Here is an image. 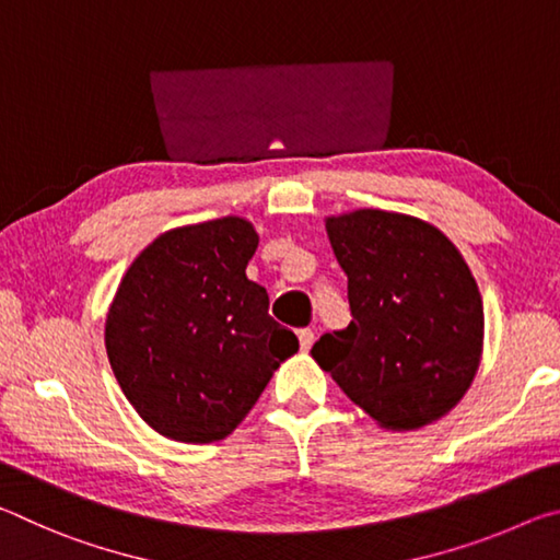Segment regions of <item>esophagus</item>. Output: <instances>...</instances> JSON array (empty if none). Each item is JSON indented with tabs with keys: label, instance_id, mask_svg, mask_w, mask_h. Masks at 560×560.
I'll return each instance as SVG.
<instances>
[{
	"label": "esophagus",
	"instance_id": "34e87169",
	"mask_svg": "<svg viewBox=\"0 0 560 560\" xmlns=\"http://www.w3.org/2000/svg\"><path fill=\"white\" fill-rule=\"evenodd\" d=\"M299 343H301V350H308L311 346H314V330L301 328L299 330Z\"/></svg>",
	"mask_w": 560,
	"mask_h": 560
}]
</instances>
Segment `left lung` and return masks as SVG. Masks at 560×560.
Segmentation results:
<instances>
[{
    "instance_id": "1",
    "label": "left lung",
    "mask_w": 560,
    "mask_h": 560,
    "mask_svg": "<svg viewBox=\"0 0 560 560\" xmlns=\"http://www.w3.org/2000/svg\"><path fill=\"white\" fill-rule=\"evenodd\" d=\"M348 277V328L311 355L350 400L387 430H417L469 390L485 340V306L467 261L415 217L358 210L328 217Z\"/></svg>"
}]
</instances>
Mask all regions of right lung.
<instances>
[{
  "mask_svg": "<svg viewBox=\"0 0 560 560\" xmlns=\"http://www.w3.org/2000/svg\"><path fill=\"white\" fill-rule=\"evenodd\" d=\"M259 234L242 217L160 234L130 264L106 318L113 375L163 438L224 440L299 338L246 279Z\"/></svg>",
  "mask_w": 560,
  "mask_h": 560,
  "instance_id": "obj_1",
  "label": "right lung"
}]
</instances>
